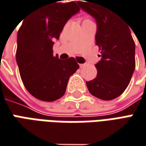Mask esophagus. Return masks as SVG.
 <instances>
[{
	"instance_id": "34e87169",
	"label": "esophagus",
	"mask_w": 146,
	"mask_h": 146,
	"mask_svg": "<svg viewBox=\"0 0 146 146\" xmlns=\"http://www.w3.org/2000/svg\"><path fill=\"white\" fill-rule=\"evenodd\" d=\"M79 66H80V68H83V67L86 66V64H80Z\"/></svg>"
}]
</instances>
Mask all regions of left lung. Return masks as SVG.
Segmentation results:
<instances>
[{"instance_id":"left-lung-1","label":"left lung","mask_w":146,"mask_h":146,"mask_svg":"<svg viewBox=\"0 0 146 146\" xmlns=\"http://www.w3.org/2000/svg\"><path fill=\"white\" fill-rule=\"evenodd\" d=\"M108 1H77L97 23L96 45L99 46L101 60L96 64V78L86 83L92 96L103 100H113L123 93L136 67L135 41L130 26Z\"/></svg>"}]
</instances>
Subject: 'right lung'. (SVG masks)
Instances as JSON below:
<instances>
[{
	"label": "right lung",
	"mask_w": 146,
	"mask_h": 146,
	"mask_svg": "<svg viewBox=\"0 0 146 146\" xmlns=\"http://www.w3.org/2000/svg\"><path fill=\"white\" fill-rule=\"evenodd\" d=\"M45 1L23 19L18 31L16 61L28 92L40 100L51 102L64 95L69 77L79 68L73 57L60 60L54 56L53 45L80 7L75 1Z\"/></svg>",
	"instance_id": "1"
}]
</instances>
